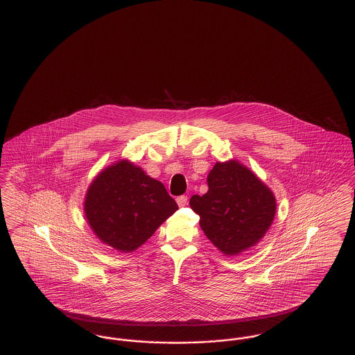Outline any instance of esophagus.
<instances>
[{"label": "esophagus", "instance_id": "1", "mask_svg": "<svg viewBox=\"0 0 355 355\" xmlns=\"http://www.w3.org/2000/svg\"><path fill=\"white\" fill-rule=\"evenodd\" d=\"M177 204H178L180 207H185V205L188 204V197H187V196H180V197H177Z\"/></svg>", "mask_w": 355, "mask_h": 355}]
</instances>
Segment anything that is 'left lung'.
Segmentation results:
<instances>
[{"instance_id": "left-lung-1", "label": "left lung", "mask_w": 355, "mask_h": 355, "mask_svg": "<svg viewBox=\"0 0 355 355\" xmlns=\"http://www.w3.org/2000/svg\"><path fill=\"white\" fill-rule=\"evenodd\" d=\"M208 191L191 196L205 236L231 257L257 245L275 215V197L248 167L238 161L216 162L208 174Z\"/></svg>"}]
</instances>
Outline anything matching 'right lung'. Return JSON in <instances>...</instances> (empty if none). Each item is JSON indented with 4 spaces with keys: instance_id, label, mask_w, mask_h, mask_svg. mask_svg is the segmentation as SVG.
Here are the masks:
<instances>
[{
    "instance_id": "obj_1",
    "label": "right lung",
    "mask_w": 355,
    "mask_h": 355,
    "mask_svg": "<svg viewBox=\"0 0 355 355\" xmlns=\"http://www.w3.org/2000/svg\"><path fill=\"white\" fill-rule=\"evenodd\" d=\"M83 209L90 228L103 243L131 252L153 236L178 205L162 182L123 159L92 181Z\"/></svg>"
}]
</instances>
